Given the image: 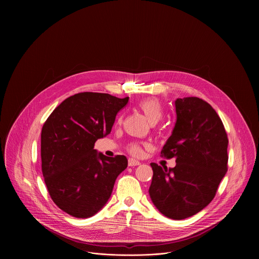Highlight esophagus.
<instances>
[{"label": "esophagus", "instance_id": "34e87169", "mask_svg": "<svg viewBox=\"0 0 259 259\" xmlns=\"http://www.w3.org/2000/svg\"><path fill=\"white\" fill-rule=\"evenodd\" d=\"M140 164H141V162L139 160H136L134 158H128V166H137Z\"/></svg>", "mask_w": 259, "mask_h": 259}]
</instances>
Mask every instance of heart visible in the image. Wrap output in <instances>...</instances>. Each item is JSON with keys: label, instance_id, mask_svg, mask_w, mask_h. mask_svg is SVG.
Wrapping results in <instances>:
<instances>
[{"label": "heart", "instance_id": "obj_1", "mask_svg": "<svg viewBox=\"0 0 259 259\" xmlns=\"http://www.w3.org/2000/svg\"><path fill=\"white\" fill-rule=\"evenodd\" d=\"M138 108L145 114V116L147 117V119L151 124L158 122L163 116L162 105L157 99H153V98L145 99L139 103ZM121 119H122V117L119 116L118 122H121ZM146 147H148V145H146V144L132 143L128 145L127 150L131 154H133L135 156H141L143 153V148H146Z\"/></svg>", "mask_w": 259, "mask_h": 259}]
</instances>
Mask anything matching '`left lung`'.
Returning <instances> with one entry per match:
<instances>
[{
	"label": "left lung",
	"mask_w": 259,
	"mask_h": 259,
	"mask_svg": "<svg viewBox=\"0 0 259 259\" xmlns=\"http://www.w3.org/2000/svg\"><path fill=\"white\" fill-rule=\"evenodd\" d=\"M177 122L161 149L177 165L151 162L149 196L168 219L185 220L202 210L215 196L227 171L228 139L222 119L205 101L188 97L176 101Z\"/></svg>",
	"instance_id": "1"
}]
</instances>
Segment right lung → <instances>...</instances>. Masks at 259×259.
I'll list each match as a JSON object with an SVG mask.
<instances>
[{"label":"right lung","instance_id":"1","mask_svg":"<svg viewBox=\"0 0 259 259\" xmlns=\"http://www.w3.org/2000/svg\"><path fill=\"white\" fill-rule=\"evenodd\" d=\"M128 102L84 92L66 99L50 114L40 134L41 171L53 201L65 212L88 219L111 197L124 155L108 157L95 143L111 133L115 115Z\"/></svg>","mask_w":259,"mask_h":259}]
</instances>
